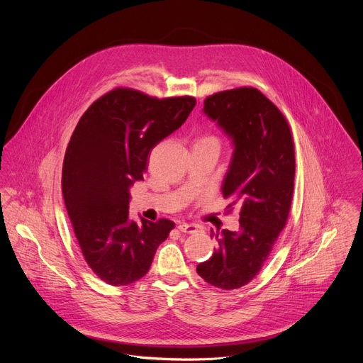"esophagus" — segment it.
I'll return each instance as SVG.
<instances>
[{"label": "esophagus", "instance_id": "obj_1", "mask_svg": "<svg viewBox=\"0 0 363 363\" xmlns=\"http://www.w3.org/2000/svg\"><path fill=\"white\" fill-rule=\"evenodd\" d=\"M178 230H179L181 233H189V234H192V233L201 231V225H198V224H186V223H181V224L178 225Z\"/></svg>", "mask_w": 363, "mask_h": 363}]
</instances>
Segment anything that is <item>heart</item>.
<instances>
[{"label": "heart", "mask_w": 363, "mask_h": 363, "mask_svg": "<svg viewBox=\"0 0 363 363\" xmlns=\"http://www.w3.org/2000/svg\"><path fill=\"white\" fill-rule=\"evenodd\" d=\"M203 139H213V140H216V139H214V138H203Z\"/></svg>", "instance_id": "heart-1"}]
</instances>
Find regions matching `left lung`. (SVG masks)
I'll return each mask as SVG.
<instances>
[{
	"mask_svg": "<svg viewBox=\"0 0 363 363\" xmlns=\"http://www.w3.org/2000/svg\"><path fill=\"white\" fill-rule=\"evenodd\" d=\"M203 113L233 140V158L221 189L230 199L228 213L240 210V228L216 234L218 247L210 260L196 266V273L211 286L233 290L262 270L287 223L294 189V145L283 113L254 87L208 96Z\"/></svg>",
	"mask_w": 363,
	"mask_h": 363,
	"instance_id": "obj_1",
	"label": "left lung"
}]
</instances>
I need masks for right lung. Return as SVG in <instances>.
I'll use <instances>...</instances> for the list:
<instances>
[{
  "label": "right lung",
  "mask_w": 363,
  "mask_h": 363,
  "mask_svg": "<svg viewBox=\"0 0 363 363\" xmlns=\"http://www.w3.org/2000/svg\"><path fill=\"white\" fill-rule=\"evenodd\" d=\"M195 97H150L118 87L80 118L63 162L66 210L89 267L111 286L142 279L169 231L171 220H129L130 186L142 181L147 155L179 129Z\"/></svg>",
  "instance_id": "1"
}]
</instances>
